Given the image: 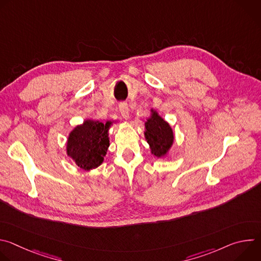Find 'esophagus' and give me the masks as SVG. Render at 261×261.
<instances>
[{"label": "esophagus", "mask_w": 261, "mask_h": 261, "mask_svg": "<svg viewBox=\"0 0 261 261\" xmlns=\"http://www.w3.org/2000/svg\"><path fill=\"white\" fill-rule=\"evenodd\" d=\"M120 113H121L122 117H123L125 120L129 119V107H128L127 104L123 103V104L120 105Z\"/></svg>", "instance_id": "esophagus-1"}]
</instances>
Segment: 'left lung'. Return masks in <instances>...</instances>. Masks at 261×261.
Here are the masks:
<instances>
[{
	"label": "left lung",
	"mask_w": 261,
	"mask_h": 261,
	"mask_svg": "<svg viewBox=\"0 0 261 261\" xmlns=\"http://www.w3.org/2000/svg\"><path fill=\"white\" fill-rule=\"evenodd\" d=\"M151 117L144 123V137L150 144L151 153L160 158L167 155L173 144V132L169 124L164 121L156 110L151 109Z\"/></svg>",
	"instance_id": "8db88e82"
}]
</instances>
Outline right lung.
<instances>
[{
  "label": "right lung",
  "instance_id": "add662e5",
  "mask_svg": "<svg viewBox=\"0 0 261 261\" xmlns=\"http://www.w3.org/2000/svg\"><path fill=\"white\" fill-rule=\"evenodd\" d=\"M113 122L105 124L86 120L74 128L67 140V155L84 170H91L102 164L109 146L108 130Z\"/></svg>",
  "mask_w": 261,
  "mask_h": 261
}]
</instances>
